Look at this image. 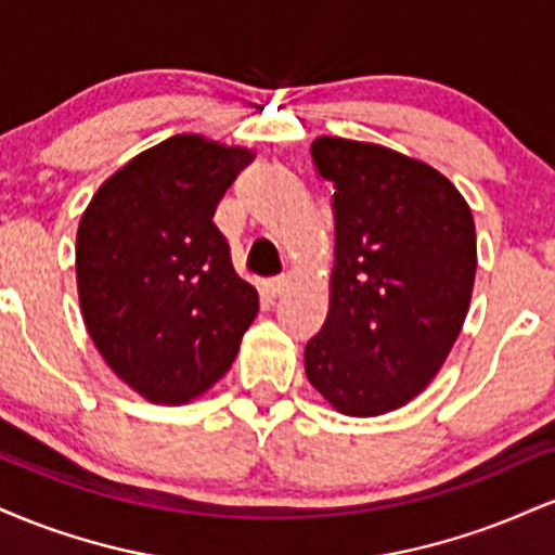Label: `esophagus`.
Segmentation results:
<instances>
[{
	"instance_id": "1",
	"label": "esophagus",
	"mask_w": 555,
	"mask_h": 555,
	"mask_svg": "<svg viewBox=\"0 0 555 555\" xmlns=\"http://www.w3.org/2000/svg\"><path fill=\"white\" fill-rule=\"evenodd\" d=\"M286 284H289V279H286V276L269 279V282L263 284L266 286V295H269V297H282L284 289H286Z\"/></svg>"
}]
</instances>
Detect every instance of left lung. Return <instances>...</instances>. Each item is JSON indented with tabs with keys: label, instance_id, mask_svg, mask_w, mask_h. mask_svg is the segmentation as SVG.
<instances>
[{
	"label": "left lung",
	"instance_id": "8db88e82",
	"mask_svg": "<svg viewBox=\"0 0 555 555\" xmlns=\"http://www.w3.org/2000/svg\"><path fill=\"white\" fill-rule=\"evenodd\" d=\"M310 156L334 184V269L305 373L339 415L378 417L423 393L460 336L475 219L441 171L386 145L321 135Z\"/></svg>",
	"mask_w": 555,
	"mask_h": 555
}]
</instances>
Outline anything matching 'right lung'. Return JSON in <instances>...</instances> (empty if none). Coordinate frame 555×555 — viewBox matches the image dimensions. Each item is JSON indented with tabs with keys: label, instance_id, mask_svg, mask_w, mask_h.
<instances>
[{
	"label": "right lung",
	"instance_id": "add662e5",
	"mask_svg": "<svg viewBox=\"0 0 555 555\" xmlns=\"http://www.w3.org/2000/svg\"><path fill=\"white\" fill-rule=\"evenodd\" d=\"M256 158L197 132L171 135L95 190L75 240L80 313L112 373L180 406L232 367L258 292L234 273L214 214Z\"/></svg>",
	"mask_w": 555,
	"mask_h": 555
}]
</instances>
